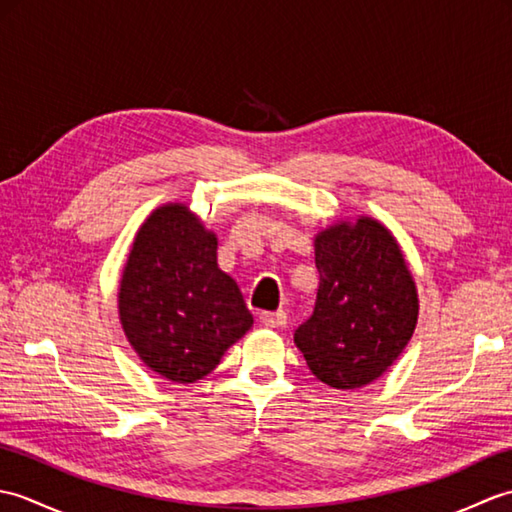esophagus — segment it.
<instances>
[{
    "label": "esophagus",
    "instance_id": "34e87169",
    "mask_svg": "<svg viewBox=\"0 0 512 512\" xmlns=\"http://www.w3.org/2000/svg\"><path fill=\"white\" fill-rule=\"evenodd\" d=\"M259 321H262L266 328H284L288 317L284 310H277V312H262L259 314Z\"/></svg>",
    "mask_w": 512,
    "mask_h": 512
}]
</instances>
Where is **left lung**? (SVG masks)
Here are the masks:
<instances>
[{
    "label": "left lung",
    "instance_id": "1",
    "mask_svg": "<svg viewBox=\"0 0 512 512\" xmlns=\"http://www.w3.org/2000/svg\"><path fill=\"white\" fill-rule=\"evenodd\" d=\"M317 306L295 343L321 383H374L411 341L418 288L398 239L376 217L336 220L314 235Z\"/></svg>",
    "mask_w": 512,
    "mask_h": 512
}]
</instances>
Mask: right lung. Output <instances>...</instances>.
Wrapping results in <instances>:
<instances>
[{"label":"right lung","instance_id":"right-lung-1","mask_svg":"<svg viewBox=\"0 0 512 512\" xmlns=\"http://www.w3.org/2000/svg\"><path fill=\"white\" fill-rule=\"evenodd\" d=\"M118 319L151 372L195 383L253 325L235 279L217 266V235L184 202L147 215L118 284Z\"/></svg>","mask_w":512,"mask_h":512}]
</instances>
